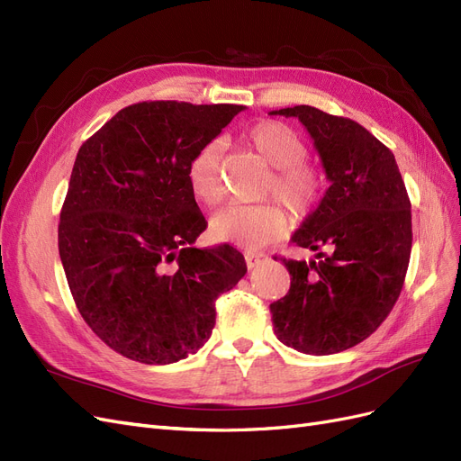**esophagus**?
<instances>
[{"mask_svg": "<svg viewBox=\"0 0 461 461\" xmlns=\"http://www.w3.org/2000/svg\"><path fill=\"white\" fill-rule=\"evenodd\" d=\"M265 259H267V256H265V254L248 252V254H246V265H248V269L258 267V265H261Z\"/></svg>", "mask_w": 461, "mask_h": 461, "instance_id": "esophagus-1", "label": "esophagus"}]
</instances>
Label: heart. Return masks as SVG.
Instances as JSON below:
<instances>
[{
	"label": "heart",
	"instance_id": "1",
	"mask_svg": "<svg viewBox=\"0 0 461 461\" xmlns=\"http://www.w3.org/2000/svg\"><path fill=\"white\" fill-rule=\"evenodd\" d=\"M248 140L259 156L273 167L267 190L276 194L294 215L302 217L312 212L319 200L321 176L315 167L305 163L308 148L302 136L278 121H261L248 131ZM225 149L222 138H213L203 144L188 167V183L196 200L215 205L222 198L221 158ZM288 227V215L278 202L230 203L212 219V234L217 240H229L244 248H259Z\"/></svg>",
	"mask_w": 461,
	"mask_h": 461
}]
</instances>
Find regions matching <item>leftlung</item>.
<instances>
[{
	"instance_id": "obj_1",
	"label": "left lung",
	"mask_w": 461,
	"mask_h": 461,
	"mask_svg": "<svg viewBox=\"0 0 461 461\" xmlns=\"http://www.w3.org/2000/svg\"><path fill=\"white\" fill-rule=\"evenodd\" d=\"M271 115L296 117L308 129L330 180L292 234L315 259L281 258L290 290L271 303L275 334L303 354H339L364 342L394 308L411 254V203L394 153L359 122L312 105Z\"/></svg>"
}]
</instances>
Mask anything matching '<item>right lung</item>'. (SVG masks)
Segmentation results:
<instances>
[{
	"instance_id": "right-lung-1",
	"label": "right lung",
	"mask_w": 461,
	"mask_h": 461,
	"mask_svg": "<svg viewBox=\"0 0 461 461\" xmlns=\"http://www.w3.org/2000/svg\"><path fill=\"white\" fill-rule=\"evenodd\" d=\"M244 105L140 102L80 146L59 221L77 308L111 350L148 366L198 352L215 300L246 275L239 249L194 248L207 222L188 167Z\"/></svg>"
}]
</instances>
